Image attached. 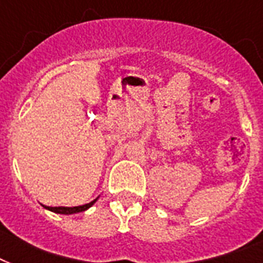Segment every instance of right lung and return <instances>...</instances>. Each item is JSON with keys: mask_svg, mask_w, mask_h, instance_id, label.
Listing matches in <instances>:
<instances>
[{"mask_svg": "<svg viewBox=\"0 0 263 263\" xmlns=\"http://www.w3.org/2000/svg\"><path fill=\"white\" fill-rule=\"evenodd\" d=\"M99 199V197H97ZM97 199H95V200H91L90 203H87V204H83V205H77V207H46L45 205V209L50 210V211H53V213H56V214H75V213H82V211H86L89 207H91V205L95 204L96 201H97Z\"/></svg>", "mask_w": 263, "mask_h": 263, "instance_id": "add662e5", "label": "right lung"}]
</instances>
